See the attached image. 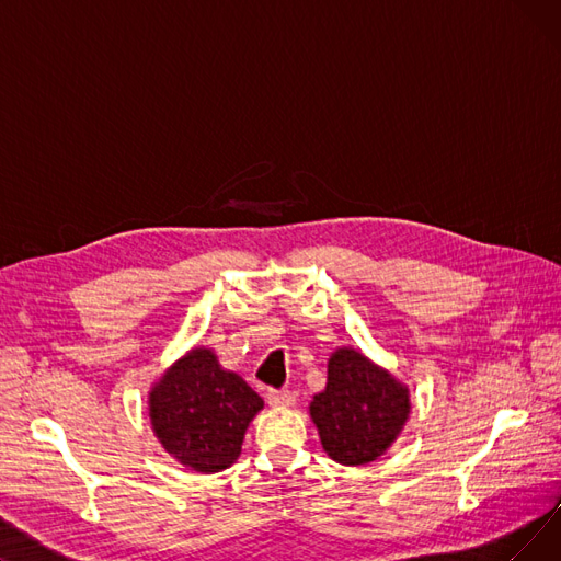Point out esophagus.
<instances>
[{
    "mask_svg": "<svg viewBox=\"0 0 561 561\" xmlns=\"http://www.w3.org/2000/svg\"><path fill=\"white\" fill-rule=\"evenodd\" d=\"M265 398H268V402L273 407H293L298 400L296 393H290V391H268L265 393Z\"/></svg>",
    "mask_w": 561,
    "mask_h": 561,
    "instance_id": "34e87169",
    "label": "esophagus"
}]
</instances>
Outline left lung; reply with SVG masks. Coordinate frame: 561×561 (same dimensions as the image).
<instances>
[{
	"mask_svg": "<svg viewBox=\"0 0 561 561\" xmlns=\"http://www.w3.org/2000/svg\"><path fill=\"white\" fill-rule=\"evenodd\" d=\"M409 414V387L355 347L332 352L328 385L309 404L322 450L343 466L379 459L396 444Z\"/></svg>",
	"mask_w": 561,
	"mask_h": 561,
	"instance_id": "1",
	"label": "left lung"
}]
</instances>
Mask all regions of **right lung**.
<instances>
[{
    "label": "right lung",
    "mask_w": 561,
    "mask_h": 561,
    "mask_svg": "<svg viewBox=\"0 0 561 561\" xmlns=\"http://www.w3.org/2000/svg\"><path fill=\"white\" fill-rule=\"evenodd\" d=\"M152 432L182 466L211 476L241 455L243 438L263 400L206 345L188 350L147 393Z\"/></svg>",
    "instance_id": "1"
}]
</instances>
